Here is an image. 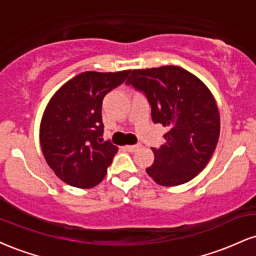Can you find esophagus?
Listing matches in <instances>:
<instances>
[{
  "mask_svg": "<svg viewBox=\"0 0 256 256\" xmlns=\"http://www.w3.org/2000/svg\"><path fill=\"white\" fill-rule=\"evenodd\" d=\"M125 149H126V150H128V152H136V149H138V146H126Z\"/></svg>",
  "mask_w": 256,
  "mask_h": 256,
  "instance_id": "34e87169",
  "label": "esophagus"
}]
</instances>
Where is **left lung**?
<instances>
[{"instance_id":"left-lung-1","label":"left lung","mask_w":256,"mask_h":256,"mask_svg":"<svg viewBox=\"0 0 256 256\" xmlns=\"http://www.w3.org/2000/svg\"><path fill=\"white\" fill-rule=\"evenodd\" d=\"M126 84L144 92L152 122L168 128L165 144L152 148L155 158L146 173L164 186L192 180L210 160L219 140L220 116L212 92L178 66L134 70Z\"/></svg>"}]
</instances>
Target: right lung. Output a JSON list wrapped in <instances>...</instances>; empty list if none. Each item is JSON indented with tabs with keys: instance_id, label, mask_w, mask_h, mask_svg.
I'll return each mask as SVG.
<instances>
[{
	"instance_id": "right-lung-1",
	"label": "right lung",
	"mask_w": 256,
	"mask_h": 256,
	"mask_svg": "<svg viewBox=\"0 0 256 256\" xmlns=\"http://www.w3.org/2000/svg\"><path fill=\"white\" fill-rule=\"evenodd\" d=\"M130 71H88L70 79L50 98L40 128L44 158L61 180L90 189L101 183L118 146L102 142V101Z\"/></svg>"
}]
</instances>
